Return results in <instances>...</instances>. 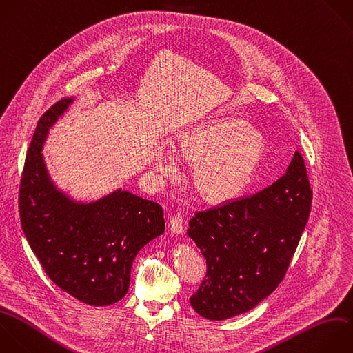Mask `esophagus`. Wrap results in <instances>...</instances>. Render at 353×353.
<instances>
[{
  "mask_svg": "<svg viewBox=\"0 0 353 353\" xmlns=\"http://www.w3.org/2000/svg\"><path fill=\"white\" fill-rule=\"evenodd\" d=\"M170 229L175 234L183 232V218L181 214H174V216L170 219Z\"/></svg>",
  "mask_w": 353,
  "mask_h": 353,
  "instance_id": "34e87169",
  "label": "esophagus"
}]
</instances>
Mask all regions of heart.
<instances>
[{"instance_id": "1", "label": "heart", "mask_w": 353, "mask_h": 353, "mask_svg": "<svg viewBox=\"0 0 353 353\" xmlns=\"http://www.w3.org/2000/svg\"><path fill=\"white\" fill-rule=\"evenodd\" d=\"M265 150L262 137L237 120H216L182 135L175 146L181 161L194 165L192 181L201 200L219 204L237 197L248 185ZM156 170L167 179L178 165L161 154Z\"/></svg>"}]
</instances>
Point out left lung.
<instances>
[{"label":"left lung","mask_w":353,"mask_h":353,"mask_svg":"<svg viewBox=\"0 0 353 353\" xmlns=\"http://www.w3.org/2000/svg\"><path fill=\"white\" fill-rule=\"evenodd\" d=\"M312 205V189L296 150L270 186L196 211L188 234L205 258L207 273L192 307L225 320L256 306L284 279Z\"/></svg>","instance_id":"8db88e82"}]
</instances>
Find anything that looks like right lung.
<instances>
[{
    "mask_svg": "<svg viewBox=\"0 0 353 353\" xmlns=\"http://www.w3.org/2000/svg\"><path fill=\"white\" fill-rule=\"evenodd\" d=\"M72 101L57 102L37 123L19 186V215L48 277L84 303L106 306L127 294L134 258L164 232L163 208L125 190L79 204L52 186L40 152Z\"/></svg>",
    "mask_w": 353,
    "mask_h": 353,
    "instance_id": "obj_1",
    "label": "right lung"
}]
</instances>
